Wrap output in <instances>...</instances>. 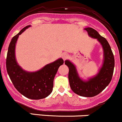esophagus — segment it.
Masks as SVG:
<instances>
[{"mask_svg": "<svg viewBox=\"0 0 122 122\" xmlns=\"http://www.w3.org/2000/svg\"><path fill=\"white\" fill-rule=\"evenodd\" d=\"M68 54H67L66 53H63L61 55V57H62V59H63V61H65V60L67 59L68 58Z\"/></svg>", "mask_w": 122, "mask_h": 122, "instance_id": "obj_1", "label": "esophagus"}]
</instances>
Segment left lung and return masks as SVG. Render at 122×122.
Wrapping results in <instances>:
<instances>
[{
    "instance_id": "obj_1",
    "label": "left lung",
    "mask_w": 122,
    "mask_h": 122,
    "mask_svg": "<svg viewBox=\"0 0 122 122\" xmlns=\"http://www.w3.org/2000/svg\"><path fill=\"white\" fill-rule=\"evenodd\" d=\"M90 37L96 38L101 44L103 50V61L98 73L87 80L79 76L75 65L69 60L65 61L69 67L68 78L72 91L82 97H92L103 91L112 80L114 67V58L110 46L107 40L101 36L94 29L84 28Z\"/></svg>"
}]
</instances>
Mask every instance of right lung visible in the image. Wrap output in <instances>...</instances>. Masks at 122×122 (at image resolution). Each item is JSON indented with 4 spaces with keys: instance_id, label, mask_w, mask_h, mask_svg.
<instances>
[{
    "instance_id": "add662e5",
    "label": "right lung",
    "mask_w": 122,
    "mask_h": 122,
    "mask_svg": "<svg viewBox=\"0 0 122 122\" xmlns=\"http://www.w3.org/2000/svg\"><path fill=\"white\" fill-rule=\"evenodd\" d=\"M30 26L24 27L12 38L7 53L6 69L14 86L22 95L30 99L40 100L52 92L54 78L64 61L59 58L35 72H28L20 67L15 57L16 41L19 36Z\"/></svg>"
}]
</instances>
